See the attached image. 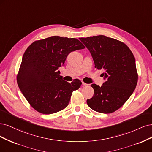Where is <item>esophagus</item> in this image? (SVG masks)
<instances>
[{
    "instance_id": "esophagus-1",
    "label": "esophagus",
    "mask_w": 152,
    "mask_h": 152,
    "mask_svg": "<svg viewBox=\"0 0 152 152\" xmlns=\"http://www.w3.org/2000/svg\"><path fill=\"white\" fill-rule=\"evenodd\" d=\"M82 85H83V86H87V85H88L86 84V83H84L83 81H82Z\"/></svg>"
}]
</instances>
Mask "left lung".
I'll list each match as a JSON object with an SVG mask.
<instances>
[{
    "label": "left lung",
    "mask_w": 152,
    "mask_h": 152,
    "mask_svg": "<svg viewBox=\"0 0 152 152\" xmlns=\"http://www.w3.org/2000/svg\"><path fill=\"white\" fill-rule=\"evenodd\" d=\"M91 53L95 67L104 69L106 81L91 86L94 95L86 100L91 109L109 114L119 109L136 88L138 75L135 58L129 47L119 40L98 35L80 38Z\"/></svg>",
    "instance_id": "left-lung-1"
}]
</instances>
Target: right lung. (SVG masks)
<instances>
[{
    "instance_id": "obj_1",
    "label": "right lung",
    "mask_w": 152,
    "mask_h": 152,
    "mask_svg": "<svg viewBox=\"0 0 152 152\" xmlns=\"http://www.w3.org/2000/svg\"><path fill=\"white\" fill-rule=\"evenodd\" d=\"M76 38L53 36L33 42L23 56L17 75L19 89L33 108L43 114L59 112L68 105L79 80H62L58 67L71 52L85 48Z\"/></svg>"
}]
</instances>
